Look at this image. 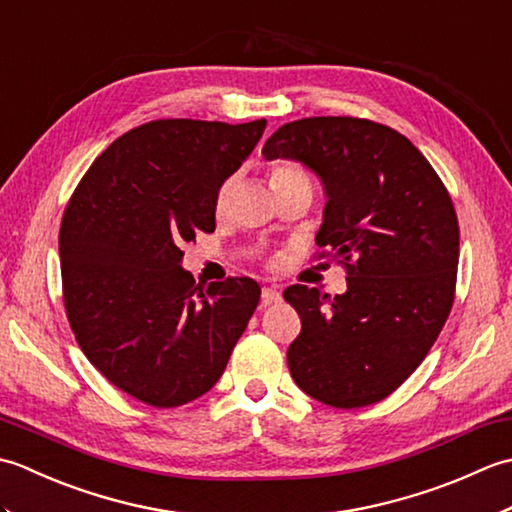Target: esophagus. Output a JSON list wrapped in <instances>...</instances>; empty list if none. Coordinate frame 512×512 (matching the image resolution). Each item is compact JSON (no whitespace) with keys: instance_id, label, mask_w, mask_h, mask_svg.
<instances>
[{"instance_id":"obj_1","label":"esophagus","mask_w":512,"mask_h":512,"mask_svg":"<svg viewBox=\"0 0 512 512\" xmlns=\"http://www.w3.org/2000/svg\"><path fill=\"white\" fill-rule=\"evenodd\" d=\"M275 301H281V292L270 288V286H264L262 288V306H270V303H275Z\"/></svg>"}]
</instances>
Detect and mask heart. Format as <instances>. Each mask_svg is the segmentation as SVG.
<instances>
[{
  "label": "heart",
  "instance_id": "heart-1",
  "mask_svg": "<svg viewBox=\"0 0 512 512\" xmlns=\"http://www.w3.org/2000/svg\"><path fill=\"white\" fill-rule=\"evenodd\" d=\"M235 184V176H228L220 182V187L215 189L213 198V209L215 213H222L228 202V195ZM270 187L273 189H284V187H306L312 191V173L308 167H303L301 162L295 160H281L270 167Z\"/></svg>",
  "mask_w": 512,
  "mask_h": 512
}]
</instances>
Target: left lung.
<instances>
[{"instance_id":"obj_1","label":"left lung","mask_w":512,"mask_h":512,"mask_svg":"<svg viewBox=\"0 0 512 512\" xmlns=\"http://www.w3.org/2000/svg\"><path fill=\"white\" fill-rule=\"evenodd\" d=\"M262 154L299 160L323 180L319 257L347 273L334 299L303 284L284 290L301 319L290 374L323 405H374L416 372L449 319L460 257L451 195L409 138L367 118L286 123Z\"/></svg>"}]
</instances>
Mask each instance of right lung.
Segmentation results:
<instances>
[{"label": "right lung", "mask_w": 512, "mask_h": 512, "mask_svg": "<svg viewBox=\"0 0 512 512\" xmlns=\"http://www.w3.org/2000/svg\"><path fill=\"white\" fill-rule=\"evenodd\" d=\"M264 129V118L138 125L92 162L65 206L61 284L76 343L145 405L171 409L206 394L257 308V281L195 284L180 246L215 231V189Z\"/></svg>", "instance_id": "right-lung-1"}]
</instances>
